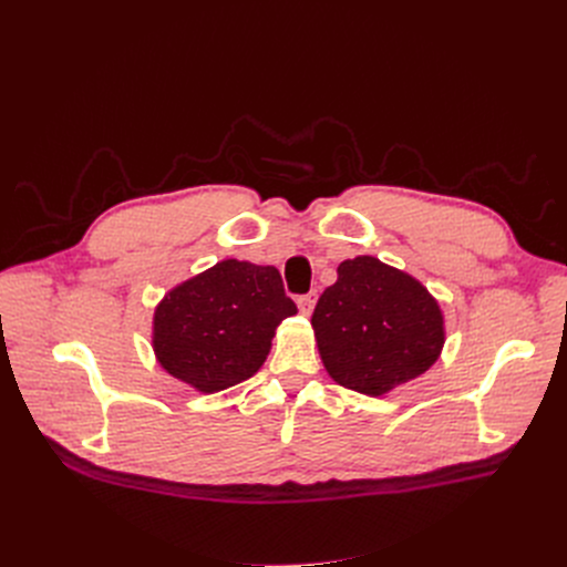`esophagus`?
Wrapping results in <instances>:
<instances>
[{
	"instance_id": "1",
	"label": "esophagus",
	"mask_w": 567,
	"mask_h": 567,
	"mask_svg": "<svg viewBox=\"0 0 567 567\" xmlns=\"http://www.w3.org/2000/svg\"><path fill=\"white\" fill-rule=\"evenodd\" d=\"M299 310L306 315V317H310L312 315V310H315V303H317V291H310V293H306V296H301L299 301Z\"/></svg>"
}]
</instances>
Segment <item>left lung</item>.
I'll return each instance as SVG.
<instances>
[{
  "label": "left lung",
  "mask_w": 567,
  "mask_h": 567,
  "mask_svg": "<svg viewBox=\"0 0 567 567\" xmlns=\"http://www.w3.org/2000/svg\"><path fill=\"white\" fill-rule=\"evenodd\" d=\"M312 329L331 379L370 398L425 374L445 342L443 312L427 287L372 255L338 266Z\"/></svg>",
  "instance_id": "left-lung-1"
}]
</instances>
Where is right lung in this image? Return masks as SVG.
I'll return each instance as SVG.
<instances>
[{
    "mask_svg": "<svg viewBox=\"0 0 567 567\" xmlns=\"http://www.w3.org/2000/svg\"><path fill=\"white\" fill-rule=\"evenodd\" d=\"M296 312L276 266L223 259L163 296L152 347L167 374L218 393L264 365L276 329Z\"/></svg>",
    "mask_w": 567,
    "mask_h": 567,
    "instance_id": "1",
    "label": "right lung"
}]
</instances>
